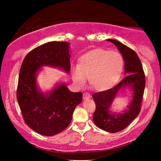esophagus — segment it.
I'll list each match as a JSON object with an SVG mask.
<instances>
[{"label": "esophagus", "mask_w": 161, "mask_h": 161, "mask_svg": "<svg viewBox=\"0 0 161 161\" xmlns=\"http://www.w3.org/2000/svg\"><path fill=\"white\" fill-rule=\"evenodd\" d=\"M91 97V95L88 92H84L83 94V99H89Z\"/></svg>", "instance_id": "esophagus-1"}]
</instances>
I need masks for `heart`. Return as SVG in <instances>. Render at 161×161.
Returning a JSON list of instances; mask_svg holds the SVG:
<instances>
[{"label": "heart", "mask_w": 161, "mask_h": 161, "mask_svg": "<svg viewBox=\"0 0 161 161\" xmlns=\"http://www.w3.org/2000/svg\"><path fill=\"white\" fill-rule=\"evenodd\" d=\"M123 67L124 58L121 53L97 49L81 57L80 64L73 65L72 79L78 86H84L89 77L94 89L107 90L115 84Z\"/></svg>", "instance_id": "heart-1"}]
</instances>
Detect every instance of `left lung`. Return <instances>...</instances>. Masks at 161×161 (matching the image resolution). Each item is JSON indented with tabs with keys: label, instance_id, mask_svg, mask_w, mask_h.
<instances>
[{
	"label": "left lung",
	"instance_id": "8db88e82",
	"mask_svg": "<svg viewBox=\"0 0 161 161\" xmlns=\"http://www.w3.org/2000/svg\"><path fill=\"white\" fill-rule=\"evenodd\" d=\"M107 40L114 43L121 53L125 62L124 72L129 75L113 88L92 95L96 104L93 121L99 129L110 133H116L126 128L139 114L146 79L142 64L136 52L116 40ZM125 86H129L133 90V100L128 107L129 109L122 114H111L109 108L113 100L119 89Z\"/></svg>",
	"mask_w": 161,
	"mask_h": 161
}]
</instances>
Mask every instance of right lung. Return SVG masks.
<instances>
[{
  "label": "right lung",
  "instance_id": "1",
  "mask_svg": "<svg viewBox=\"0 0 161 161\" xmlns=\"http://www.w3.org/2000/svg\"><path fill=\"white\" fill-rule=\"evenodd\" d=\"M69 43L50 42L27 54L19 73L17 99L25 124L40 134H58L69 126L75 108L82 101L81 92H70L64 84L48 94L37 88V73L42 66L59 67L69 73Z\"/></svg>",
  "mask_w": 161,
  "mask_h": 161
}]
</instances>
